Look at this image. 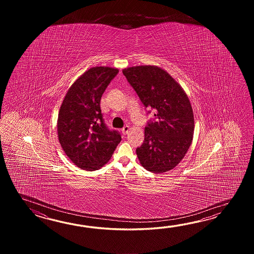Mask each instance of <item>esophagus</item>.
<instances>
[{
  "label": "esophagus",
  "mask_w": 254,
  "mask_h": 254,
  "mask_svg": "<svg viewBox=\"0 0 254 254\" xmlns=\"http://www.w3.org/2000/svg\"><path fill=\"white\" fill-rule=\"evenodd\" d=\"M122 131H123V133L124 134L126 135L128 132L129 131V127L128 126V125H126V126H125L123 129H122Z\"/></svg>",
  "instance_id": "obj_1"
}]
</instances>
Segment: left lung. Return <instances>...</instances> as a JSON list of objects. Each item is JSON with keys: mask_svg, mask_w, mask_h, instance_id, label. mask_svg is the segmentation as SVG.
Returning <instances> with one entry per match:
<instances>
[{"mask_svg": "<svg viewBox=\"0 0 254 254\" xmlns=\"http://www.w3.org/2000/svg\"><path fill=\"white\" fill-rule=\"evenodd\" d=\"M123 72L145 107L156 111L155 122L144 129L136 153L141 166L162 173L176 167L191 144L194 116L189 98L166 70L156 65L125 68Z\"/></svg>", "mask_w": 254, "mask_h": 254, "instance_id": "obj_1", "label": "left lung"}]
</instances>
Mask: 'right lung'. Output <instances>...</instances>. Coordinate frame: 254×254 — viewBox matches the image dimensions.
<instances>
[{
  "label": "right lung",
  "mask_w": 254,
  "mask_h": 254,
  "mask_svg": "<svg viewBox=\"0 0 254 254\" xmlns=\"http://www.w3.org/2000/svg\"><path fill=\"white\" fill-rule=\"evenodd\" d=\"M119 69L96 66L83 72L71 85L60 107L57 131L60 143L77 167L95 171L113 156L122 140L103 123L100 103Z\"/></svg>",
  "instance_id": "1"
}]
</instances>
